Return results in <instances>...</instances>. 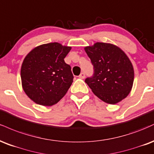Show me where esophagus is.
<instances>
[{
	"label": "esophagus",
	"mask_w": 154,
	"mask_h": 154,
	"mask_svg": "<svg viewBox=\"0 0 154 154\" xmlns=\"http://www.w3.org/2000/svg\"><path fill=\"white\" fill-rule=\"evenodd\" d=\"M85 76H86V75H85V73H81V74H80V75H79V79H84V78H85Z\"/></svg>",
	"instance_id": "34e87169"
}]
</instances>
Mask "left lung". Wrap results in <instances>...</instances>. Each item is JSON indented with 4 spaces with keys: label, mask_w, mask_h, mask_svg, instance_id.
I'll return each instance as SVG.
<instances>
[{
    "label": "left lung",
    "mask_w": 154,
    "mask_h": 154,
    "mask_svg": "<svg viewBox=\"0 0 154 154\" xmlns=\"http://www.w3.org/2000/svg\"><path fill=\"white\" fill-rule=\"evenodd\" d=\"M94 66V74L85 82L101 100L115 104L125 98L134 80L133 65L126 54L112 44L97 42L85 48Z\"/></svg>",
    "instance_id": "left-lung-1"
}]
</instances>
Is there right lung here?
<instances>
[{
	"instance_id": "obj_1",
	"label": "right lung",
	"mask_w": 154,
	"mask_h": 154,
	"mask_svg": "<svg viewBox=\"0 0 154 154\" xmlns=\"http://www.w3.org/2000/svg\"><path fill=\"white\" fill-rule=\"evenodd\" d=\"M70 50L52 42L39 45L26 56L21 68V83L33 102L52 106L66 95L73 79L71 68L64 61Z\"/></svg>"
}]
</instances>
